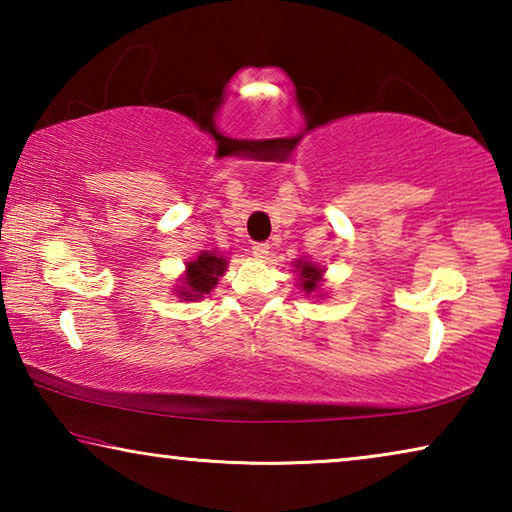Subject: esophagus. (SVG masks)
<instances>
[{
    "mask_svg": "<svg viewBox=\"0 0 512 512\" xmlns=\"http://www.w3.org/2000/svg\"><path fill=\"white\" fill-rule=\"evenodd\" d=\"M268 253H271V250H268V244H255L253 246V257H257V259H266Z\"/></svg>",
    "mask_w": 512,
    "mask_h": 512,
    "instance_id": "obj_1",
    "label": "esophagus"
}]
</instances>
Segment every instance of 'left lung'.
I'll return each instance as SVG.
<instances>
[{"label":"left lung","instance_id":"1","mask_svg":"<svg viewBox=\"0 0 512 512\" xmlns=\"http://www.w3.org/2000/svg\"><path fill=\"white\" fill-rule=\"evenodd\" d=\"M293 273L298 275V284L296 287L300 291H305V296L309 298H323V284H325V268L318 266L309 259H293Z\"/></svg>","mask_w":512,"mask_h":512}]
</instances>
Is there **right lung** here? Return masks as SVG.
<instances>
[{
    "label": "right lung",
    "instance_id": "add662e5",
    "mask_svg": "<svg viewBox=\"0 0 512 512\" xmlns=\"http://www.w3.org/2000/svg\"><path fill=\"white\" fill-rule=\"evenodd\" d=\"M228 271V257L216 250H201L192 262L185 264V273L178 277L171 291L180 300H201L219 284V277Z\"/></svg>",
    "mask_w": 512,
    "mask_h": 512
}]
</instances>
